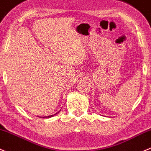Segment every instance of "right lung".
<instances>
[{
  "mask_svg": "<svg viewBox=\"0 0 151 151\" xmlns=\"http://www.w3.org/2000/svg\"><path fill=\"white\" fill-rule=\"evenodd\" d=\"M55 114H57V113H55ZM55 114H54V115H52V116H45V117H43H43H41V118H50V117H53V116H55Z\"/></svg>",
  "mask_w": 151,
  "mask_h": 151,
  "instance_id": "1",
  "label": "right lung"
}]
</instances>
